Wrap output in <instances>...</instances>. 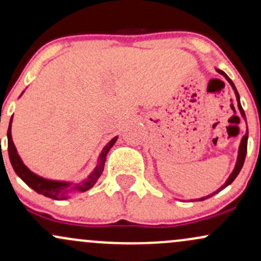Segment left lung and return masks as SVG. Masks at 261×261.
Returning <instances> with one entry per match:
<instances>
[{
	"label": "left lung",
	"mask_w": 261,
	"mask_h": 261,
	"mask_svg": "<svg viewBox=\"0 0 261 261\" xmlns=\"http://www.w3.org/2000/svg\"><path fill=\"white\" fill-rule=\"evenodd\" d=\"M217 72H218V73H221V74H223V76L226 77V80L228 81V82L230 83V86H232V88L234 89V92H236V97H237V103H238V109L241 110V114H242V116H243V118H244V120H245V113H244L243 108H242V106H241V101H239V94H238V92H237V89H236L234 85H233V82H232V81H230L229 77L227 76V74L224 73L223 71H221V70H217ZM245 121H247V120H245ZM247 145H248V133L245 134L244 136H243V139H242L241 146H239V154H238V160H237L236 168H234V170H233V172H232V174L229 175V178L227 179V181L224 182V185H222V187H221L220 189H218L217 191H215V193H212L211 195H208V196H206V197H202V199H200V200H205V199H208V197H211L212 195H215V194H217L218 191H221V190H222V189H224V188H226V187H228V185L230 184V182H232L233 180H234V179L237 178V175H238V174H239V172H241L242 167H243V164H244V161H245V154H247Z\"/></svg>",
	"instance_id": "8db88e82"
}]
</instances>
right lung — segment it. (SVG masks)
<instances>
[{
  "instance_id": "obj_1",
  "label": "right lung",
  "mask_w": 261,
  "mask_h": 261,
  "mask_svg": "<svg viewBox=\"0 0 261 261\" xmlns=\"http://www.w3.org/2000/svg\"><path fill=\"white\" fill-rule=\"evenodd\" d=\"M11 122L12 119L10 121V127H8L7 131V137H8V155H10V161L12 167H13L14 172L17 173V175L22 179L23 181L25 182L28 187H31L33 190L37 191L38 194H41V195L50 197V199L54 200H62L65 199L66 193L68 190H72V189H77V190L81 191H86L88 189H91L93 185L95 184L99 178L101 172L104 169V163H106L107 160V154L109 152V149L113 147V145L115 143V141L118 137H114V139L110 141L109 143L104 147L103 152L100 153L99 161H98L97 168H95L94 172L89 175V178L87 180L79 182V184H74L73 187H71L70 189V184L68 182H60V181H53V180H46V179L40 178V176L35 175L34 173H32L27 167L23 164L22 160L17 153V149L14 147L13 140H12V135H11Z\"/></svg>"
}]
</instances>
